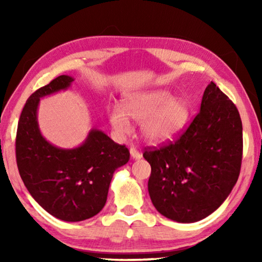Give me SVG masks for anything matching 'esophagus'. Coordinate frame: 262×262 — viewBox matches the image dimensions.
I'll return each instance as SVG.
<instances>
[{
    "label": "esophagus",
    "mask_w": 262,
    "mask_h": 262,
    "mask_svg": "<svg viewBox=\"0 0 262 262\" xmlns=\"http://www.w3.org/2000/svg\"><path fill=\"white\" fill-rule=\"evenodd\" d=\"M129 152H130V157H132L133 159H140V158L142 157V155H141L139 151H137V150H136L135 148H130Z\"/></svg>",
    "instance_id": "1"
}]
</instances>
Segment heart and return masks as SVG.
Here are the masks:
<instances>
[{
  "instance_id": "1",
  "label": "heart",
  "mask_w": 262,
  "mask_h": 262,
  "mask_svg": "<svg viewBox=\"0 0 262 262\" xmlns=\"http://www.w3.org/2000/svg\"><path fill=\"white\" fill-rule=\"evenodd\" d=\"M111 127L118 136L132 132V121L140 122V134L150 144L165 143L185 129L189 119V106L180 97H172L163 89H150L123 96L121 107L107 108Z\"/></svg>"
}]
</instances>
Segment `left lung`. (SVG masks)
<instances>
[{
    "label": "left lung",
    "instance_id": "8db88e82",
    "mask_svg": "<svg viewBox=\"0 0 262 262\" xmlns=\"http://www.w3.org/2000/svg\"><path fill=\"white\" fill-rule=\"evenodd\" d=\"M243 126L236 106L210 82L200 112L183 135L143 157L151 166L148 190L158 212L194 223L214 212L231 193L241 172Z\"/></svg>",
    "mask_w": 262,
    "mask_h": 262
}]
</instances>
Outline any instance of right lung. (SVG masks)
<instances>
[{
  "label": "right lung",
  "instance_id": "obj_1",
  "mask_svg": "<svg viewBox=\"0 0 262 262\" xmlns=\"http://www.w3.org/2000/svg\"><path fill=\"white\" fill-rule=\"evenodd\" d=\"M74 82L61 75L30 96L16 136L17 166L25 187L47 212L66 222L91 219L103 209L114 171L129 161V151L104 132L91 129L81 145L55 147L38 123L40 98L67 90Z\"/></svg>",
  "mask_w": 262,
  "mask_h": 262
}]
</instances>
